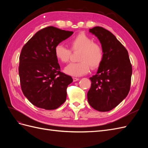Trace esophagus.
<instances>
[{
  "label": "esophagus",
  "instance_id": "34e87169",
  "mask_svg": "<svg viewBox=\"0 0 148 148\" xmlns=\"http://www.w3.org/2000/svg\"><path fill=\"white\" fill-rule=\"evenodd\" d=\"M73 82H77V81H78V80H79V79L77 78H73Z\"/></svg>",
  "mask_w": 148,
  "mask_h": 148
}]
</instances>
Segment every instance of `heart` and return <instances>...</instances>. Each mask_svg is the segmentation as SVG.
Returning a JSON list of instances; mask_svg holds the SVG:
<instances>
[{
	"instance_id": "b5f03b06",
	"label": "heart",
	"mask_w": 148,
	"mask_h": 148,
	"mask_svg": "<svg viewBox=\"0 0 148 148\" xmlns=\"http://www.w3.org/2000/svg\"><path fill=\"white\" fill-rule=\"evenodd\" d=\"M93 39L82 33L71 38L69 45L70 50L61 44L56 45L54 49L57 59L62 63H66L70 59L71 51L79 52L77 63H71L67 65L64 71L72 77H81L89 72L90 66L92 69L97 68L102 63L104 51L100 44L93 42Z\"/></svg>"
}]
</instances>
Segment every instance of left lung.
I'll use <instances>...</instances> for the list:
<instances>
[{"instance_id":"left-lung-1","label":"left lung","mask_w":148,"mask_h":148,"mask_svg":"<svg viewBox=\"0 0 148 148\" xmlns=\"http://www.w3.org/2000/svg\"><path fill=\"white\" fill-rule=\"evenodd\" d=\"M99 39L104 57L95 75L89 78L91 86L87 97L89 105L100 112L117 107L130 89L132 67L128 51L115 36L100 26L89 29Z\"/></svg>"}]
</instances>
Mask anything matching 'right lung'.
<instances>
[{"label":"right lung","instance_id":"1","mask_svg":"<svg viewBox=\"0 0 148 148\" xmlns=\"http://www.w3.org/2000/svg\"><path fill=\"white\" fill-rule=\"evenodd\" d=\"M73 33L49 26L38 31L22 48L18 68L21 90L39 108L56 109L66 101V88L73 79L60 71L54 49Z\"/></svg>","mask_w":148,"mask_h":148}]
</instances>
